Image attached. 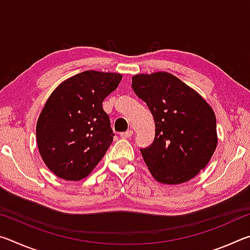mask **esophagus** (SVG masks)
I'll list each match as a JSON object with an SVG mask.
<instances>
[{
    "mask_svg": "<svg viewBox=\"0 0 250 250\" xmlns=\"http://www.w3.org/2000/svg\"><path fill=\"white\" fill-rule=\"evenodd\" d=\"M132 134H133V131L132 130H128V131H125V132L120 133V137L122 139H130L131 137H132Z\"/></svg>",
    "mask_w": 250,
    "mask_h": 250,
    "instance_id": "1",
    "label": "esophagus"
}]
</instances>
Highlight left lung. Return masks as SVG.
Wrapping results in <instances>:
<instances>
[{
  "mask_svg": "<svg viewBox=\"0 0 250 250\" xmlns=\"http://www.w3.org/2000/svg\"><path fill=\"white\" fill-rule=\"evenodd\" d=\"M131 86L155 122L154 141L140 149L152 176L171 185L193 179L216 149L213 109L198 92L166 71L135 75Z\"/></svg>",
  "mask_w": 250,
  "mask_h": 250,
  "instance_id": "1",
  "label": "left lung"
}]
</instances>
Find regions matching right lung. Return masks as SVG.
Segmentation results:
<instances>
[{
  "label": "right lung",
  "instance_id": "right-lung-1",
  "mask_svg": "<svg viewBox=\"0 0 250 250\" xmlns=\"http://www.w3.org/2000/svg\"><path fill=\"white\" fill-rule=\"evenodd\" d=\"M122 76L86 70L62 82L46 101L36 125L42 159L67 181L88 176L113 140L103 103Z\"/></svg>",
  "mask_w": 250,
  "mask_h": 250
}]
</instances>
